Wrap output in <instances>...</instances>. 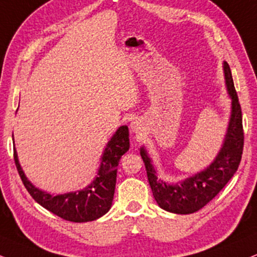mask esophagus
I'll return each mask as SVG.
<instances>
[{
    "label": "esophagus",
    "mask_w": 257,
    "mask_h": 257,
    "mask_svg": "<svg viewBox=\"0 0 257 257\" xmlns=\"http://www.w3.org/2000/svg\"><path fill=\"white\" fill-rule=\"evenodd\" d=\"M132 130H134V131H138V125L132 126Z\"/></svg>",
    "instance_id": "esophagus-1"
}]
</instances>
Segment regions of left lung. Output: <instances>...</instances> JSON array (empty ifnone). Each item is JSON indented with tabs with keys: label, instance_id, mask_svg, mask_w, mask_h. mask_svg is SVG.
Wrapping results in <instances>:
<instances>
[{
	"label": "left lung",
	"instance_id": "left-lung-1",
	"mask_svg": "<svg viewBox=\"0 0 257 257\" xmlns=\"http://www.w3.org/2000/svg\"><path fill=\"white\" fill-rule=\"evenodd\" d=\"M226 87L232 99V113L227 127V134L223 148L214 162L204 172L189 177L181 183L167 185L162 180H157L155 169L144 149H141L148 180L150 183L155 200L168 212L177 214L194 213L207 205L212 199L225 187L233 174L237 172L242 160L244 131L242 123V109L233 85L230 66L224 63Z\"/></svg>",
	"mask_w": 257,
	"mask_h": 257
}]
</instances>
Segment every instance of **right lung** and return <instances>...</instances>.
I'll return each instance as SVG.
<instances>
[{
	"label": "right lung",
	"instance_id": "obj_1",
	"mask_svg": "<svg viewBox=\"0 0 257 257\" xmlns=\"http://www.w3.org/2000/svg\"><path fill=\"white\" fill-rule=\"evenodd\" d=\"M128 127L121 126L104 149L95 181L83 191L61 195H51L32 185L22 172L15 150L14 161L22 183L38 204L62 219L74 223H84L97 219L109 211L115 189L116 167L120 158L128 150Z\"/></svg>",
	"mask_w": 257,
	"mask_h": 257
}]
</instances>
